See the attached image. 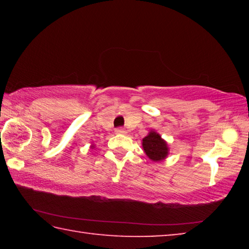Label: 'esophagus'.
<instances>
[{
  "mask_svg": "<svg viewBox=\"0 0 249 249\" xmlns=\"http://www.w3.org/2000/svg\"><path fill=\"white\" fill-rule=\"evenodd\" d=\"M115 134H126V130L122 127H119L115 129Z\"/></svg>",
  "mask_w": 249,
  "mask_h": 249,
  "instance_id": "34e87169",
  "label": "esophagus"
}]
</instances>
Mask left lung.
Here are the masks:
<instances>
[{"label":"left lung","mask_w":249,"mask_h":249,"mask_svg":"<svg viewBox=\"0 0 249 249\" xmlns=\"http://www.w3.org/2000/svg\"><path fill=\"white\" fill-rule=\"evenodd\" d=\"M142 146L146 156L151 161L159 162L165 160L169 155L168 142L154 129H150L148 135L142 138Z\"/></svg>","instance_id":"1"}]
</instances>
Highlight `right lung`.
Here are the masks:
<instances>
[{
    "label": "right lung",
    "instance_id": "right-lung-1",
    "mask_svg": "<svg viewBox=\"0 0 249 249\" xmlns=\"http://www.w3.org/2000/svg\"><path fill=\"white\" fill-rule=\"evenodd\" d=\"M90 148H91V149H94V148H95V146H94L93 142H92V144H91V147H90Z\"/></svg>",
    "mask_w": 249,
    "mask_h": 249
}]
</instances>
